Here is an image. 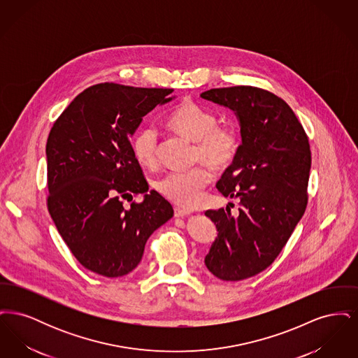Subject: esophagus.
Listing matches in <instances>:
<instances>
[{"instance_id":"1","label":"esophagus","mask_w":358,"mask_h":358,"mask_svg":"<svg viewBox=\"0 0 358 358\" xmlns=\"http://www.w3.org/2000/svg\"><path fill=\"white\" fill-rule=\"evenodd\" d=\"M174 216H176V217H181V219H184V217L190 216V212H189V210H185V209H181V208H176V209H174Z\"/></svg>"}]
</instances>
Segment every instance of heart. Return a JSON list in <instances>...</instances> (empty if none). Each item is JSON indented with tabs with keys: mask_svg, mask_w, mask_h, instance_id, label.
I'll return each mask as SVG.
<instances>
[{
	"mask_svg": "<svg viewBox=\"0 0 358 358\" xmlns=\"http://www.w3.org/2000/svg\"><path fill=\"white\" fill-rule=\"evenodd\" d=\"M173 130L194 142L193 158L213 171L228 169L238 153L240 136L232 126L217 124V117L194 102L181 103L169 117ZM136 161L148 168L157 164L158 134L152 126L136 131L131 142ZM212 174L205 166L189 171H171L155 181L157 190L173 203L185 208L199 204L201 192L210 182Z\"/></svg>",
	"mask_w": 358,
	"mask_h": 358,
	"instance_id": "b5f03b06",
	"label": "heart"
}]
</instances>
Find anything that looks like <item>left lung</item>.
Here are the masks:
<instances>
[{"label":"left lung","mask_w":358,"mask_h":358,"mask_svg":"<svg viewBox=\"0 0 358 358\" xmlns=\"http://www.w3.org/2000/svg\"><path fill=\"white\" fill-rule=\"evenodd\" d=\"M231 108L240 123L241 145L216 187L238 199V215L206 210L217 238L205 256L206 268L236 282L266 270L286 245L307 205L311 168L308 138L289 104L273 92L236 85L200 95Z\"/></svg>","instance_id":"obj_1"}]
</instances>
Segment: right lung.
<instances>
[{
    "label": "right lung",
    "mask_w": 358,
    "mask_h": 358,
    "mask_svg": "<svg viewBox=\"0 0 358 358\" xmlns=\"http://www.w3.org/2000/svg\"><path fill=\"white\" fill-rule=\"evenodd\" d=\"M171 88L91 85L52 126L47 141L48 210L72 255L92 273L118 278L139 264L150 235L173 208L149 190L130 136ZM143 194L142 203L121 201ZM129 200V199H128Z\"/></svg>",
    "instance_id": "right-lung-1"
}]
</instances>
